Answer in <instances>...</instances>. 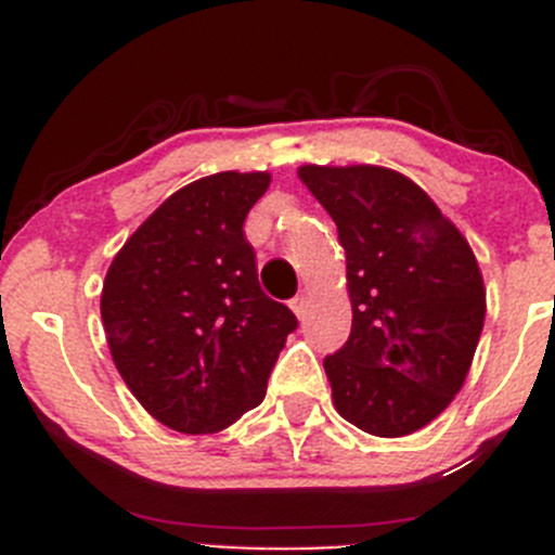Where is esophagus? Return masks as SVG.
Wrapping results in <instances>:
<instances>
[{
	"label": "esophagus",
	"mask_w": 555,
	"mask_h": 555,
	"mask_svg": "<svg viewBox=\"0 0 555 555\" xmlns=\"http://www.w3.org/2000/svg\"><path fill=\"white\" fill-rule=\"evenodd\" d=\"M289 309L295 311V317L304 319L306 311H309V298H306V295H298V298L289 300Z\"/></svg>",
	"instance_id": "obj_1"
}]
</instances>
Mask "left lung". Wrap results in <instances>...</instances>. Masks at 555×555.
<instances>
[{"mask_svg": "<svg viewBox=\"0 0 555 555\" xmlns=\"http://www.w3.org/2000/svg\"><path fill=\"white\" fill-rule=\"evenodd\" d=\"M346 251L351 335L324 357L335 411L378 438L427 427L473 365L486 287L467 238L384 166H300Z\"/></svg>", "mask_w": 555, "mask_h": 555, "instance_id": "obj_1", "label": "left lung"}]
</instances>
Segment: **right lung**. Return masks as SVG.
Masks as SVG:
<instances>
[{
  "instance_id": "right-lung-1",
  "label": "right lung",
  "mask_w": 555,
  "mask_h": 555,
  "mask_svg": "<svg viewBox=\"0 0 555 555\" xmlns=\"http://www.w3.org/2000/svg\"><path fill=\"white\" fill-rule=\"evenodd\" d=\"M268 171H220L169 195L106 271L112 360L144 411L184 435L231 427L266 397L298 319L257 282L244 220Z\"/></svg>"
}]
</instances>
